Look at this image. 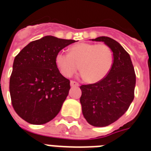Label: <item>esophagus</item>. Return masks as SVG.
Masks as SVG:
<instances>
[{
  "label": "esophagus",
  "mask_w": 151,
  "mask_h": 151,
  "mask_svg": "<svg viewBox=\"0 0 151 151\" xmlns=\"http://www.w3.org/2000/svg\"><path fill=\"white\" fill-rule=\"evenodd\" d=\"M70 86H79V83H77L76 81H70Z\"/></svg>",
  "instance_id": "obj_1"
}]
</instances>
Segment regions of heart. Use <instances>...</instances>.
Segmentation results:
<instances>
[{
    "mask_svg": "<svg viewBox=\"0 0 151 151\" xmlns=\"http://www.w3.org/2000/svg\"><path fill=\"white\" fill-rule=\"evenodd\" d=\"M55 64L65 77H70L78 70L86 82L95 83L106 77L113 65V54L105 44L79 43L69 48V54L59 52Z\"/></svg>",
    "mask_w": 151,
    "mask_h": 151,
    "instance_id": "heart-1",
    "label": "heart"
}]
</instances>
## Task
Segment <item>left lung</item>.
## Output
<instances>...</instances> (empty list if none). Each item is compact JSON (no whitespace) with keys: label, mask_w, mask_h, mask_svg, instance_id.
<instances>
[{"label":"left lung","mask_w":151,"mask_h":151,"mask_svg":"<svg viewBox=\"0 0 151 151\" xmlns=\"http://www.w3.org/2000/svg\"><path fill=\"white\" fill-rule=\"evenodd\" d=\"M113 53V65L108 75L97 83L81 85L80 102L86 122L95 127L108 126L125 113L134 97L136 76L129 54L114 39L100 36Z\"/></svg>","instance_id":"8db88e82"}]
</instances>
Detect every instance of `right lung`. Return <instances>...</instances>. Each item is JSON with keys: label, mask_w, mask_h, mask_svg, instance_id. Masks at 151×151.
Here are the masks:
<instances>
[{"label": "right lung", "mask_w": 151, "mask_h": 151, "mask_svg": "<svg viewBox=\"0 0 151 151\" xmlns=\"http://www.w3.org/2000/svg\"><path fill=\"white\" fill-rule=\"evenodd\" d=\"M74 42L46 36L29 43L15 57L10 93L15 112L23 120L43 124L60 112L70 86L56 66L55 57Z\"/></svg>", "instance_id": "right-lung-1"}]
</instances>
